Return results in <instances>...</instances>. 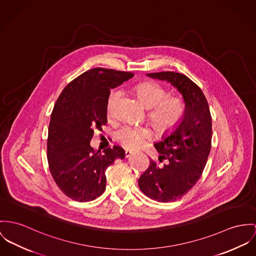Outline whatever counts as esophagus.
Masks as SVG:
<instances>
[{
	"mask_svg": "<svg viewBox=\"0 0 256 256\" xmlns=\"http://www.w3.org/2000/svg\"><path fill=\"white\" fill-rule=\"evenodd\" d=\"M132 154H134L132 151H130V150H126V158H130Z\"/></svg>",
	"mask_w": 256,
	"mask_h": 256,
	"instance_id": "1",
	"label": "esophagus"
}]
</instances>
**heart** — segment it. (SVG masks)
I'll list each match as a JSON object with an SVG mask.
<instances>
[{
  "mask_svg": "<svg viewBox=\"0 0 256 256\" xmlns=\"http://www.w3.org/2000/svg\"><path fill=\"white\" fill-rule=\"evenodd\" d=\"M122 94L120 88L111 90L107 99V114L113 115L117 101ZM136 94L140 102L147 109H151L149 118L154 128L160 132H168L180 122L184 114V104L181 99L168 98L164 88L155 82H144L136 88ZM151 136L145 128H132L124 126L117 132V138L128 148H138Z\"/></svg>",
  "mask_w": 256,
  "mask_h": 256,
  "instance_id": "heart-1",
  "label": "heart"
}]
</instances>
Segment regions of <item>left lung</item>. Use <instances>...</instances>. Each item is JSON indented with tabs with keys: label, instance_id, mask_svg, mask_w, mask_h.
<instances>
[{
	"label": "left lung",
	"instance_id": "8db88e82",
	"mask_svg": "<svg viewBox=\"0 0 256 256\" xmlns=\"http://www.w3.org/2000/svg\"><path fill=\"white\" fill-rule=\"evenodd\" d=\"M146 76L164 80L176 88L184 101V114L176 126L164 132L154 144L158 160L166 158L168 164L158 166L151 160L138 185L154 200H176L194 187L206 166L212 136L210 107L202 90L183 74L160 72Z\"/></svg>",
	"mask_w": 256,
	"mask_h": 256
}]
</instances>
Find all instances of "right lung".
I'll list each match as a JSON object with an SVG mask.
<instances>
[{
    "mask_svg": "<svg viewBox=\"0 0 256 256\" xmlns=\"http://www.w3.org/2000/svg\"><path fill=\"white\" fill-rule=\"evenodd\" d=\"M132 77L130 72L94 68L72 80L59 96L48 126V162L54 180L66 196L78 202L101 196L107 168L126 156L117 145L101 153L90 143L94 130L107 124L110 90Z\"/></svg>",
    "mask_w": 256,
    "mask_h": 256,
    "instance_id": "1",
    "label": "right lung"
}]
</instances>
